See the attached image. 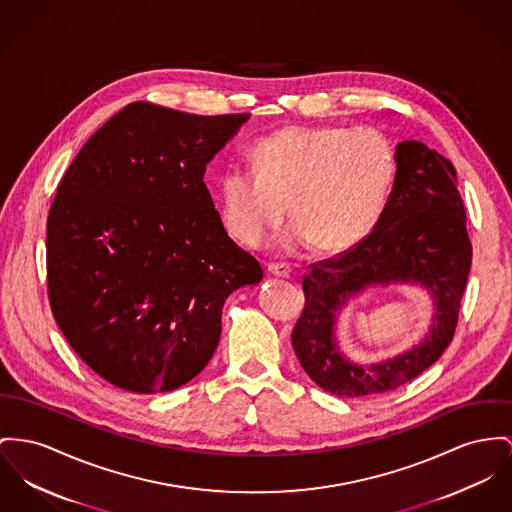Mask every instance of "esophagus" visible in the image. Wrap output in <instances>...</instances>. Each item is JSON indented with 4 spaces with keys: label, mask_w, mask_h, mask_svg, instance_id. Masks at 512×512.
<instances>
[{
    "label": "esophagus",
    "mask_w": 512,
    "mask_h": 512,
    "mask_svg": "<svg viewBox=\"0 0 512 512\" xmlns=\"http://www.w3.org/2000/svg\"><path fill=\"white\" fill-rule=\"evenodd\" d=\"M266 272H268V275H273V277H289L291 275V268L285 266V264H270L266 268Z\"/></svg>",
    "instance_id": "34e87169"
}]
</instances>
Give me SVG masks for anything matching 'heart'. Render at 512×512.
Masks as SVG:
<instances>
[{
	"instance_id": "b5f03b06",
	"label": "heart",
	"mask_w": 512,
	"mask_h": 512,
	"mask_svg": "<svg viewBox=\"0 0 512 512\" xmlns=\"http://www.w3.org/2000/svg\"><path fill=\"white\" fill-rule=\"evenodd\" d=\"M248 157L252 172L231 169L219 180L221 223L248 248L266 240L287 205L285 250L347 252L375 229L396 174L386 137L341 126H287L256 141Z\"/></svg>"
}]
</instances>
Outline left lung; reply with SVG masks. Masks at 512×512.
<instances>
[{"instance_id":"1","label":"left lung","mask_w":512,"mask_h":512,"mask_svg":"<svg viewBox=\"0 0 512 512\" xmlns=\"http://www.w3.org/2000/svg\"><path fill=\"white\" fill-rule=\"evenodd\" d=\"M394 186L375 229L303 277L305 308L291 341L301 367L326 392L359 398L394 390L427 371L454 336L472 266L456 171L425 143L396 145ZM417 284L434 301L430 334L408 352L359 366L342 355L335 324L346 301L369 286Z\"/></svg>"}]
</instances>
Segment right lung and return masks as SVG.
<instances>
[{"label":"right lung","instance_id":"add662e5","mask_svg":"<svg viewBox=\"0 0 512 512\" xmlns=\"http://www.w3.org/2000/svg\"><path fill=\"white\" fill-rule=\"evenodd\" d=\"M248 118L128 104L60 182L46 225L52 312L73 351L122 390L171 392L200 375L227 297L264 277L204 182Z\"/></svg>","mask_w":512,"mask_h":512}]
</instances>
